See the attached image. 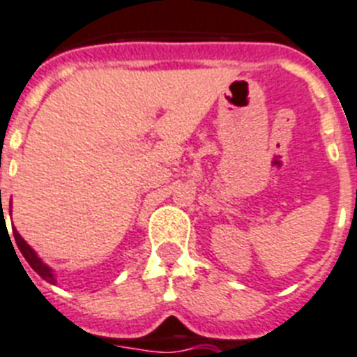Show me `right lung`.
<instances>
[{
    "mask_svg": "<svg viewBox=\"0 0 357 357\" xmlns=\"http://www.w3.org/2000/svg\"><path fill=\"white\" fill-rule=\"evenodd\" d=\"M14 239H16V245L20 247V252L23 254V257L26 259V263H29V265H31L32 268H34V271L38 272L41 278H43L45 281H49V283H52L54 285V283H56V278H54L52 271H50L49 266L45 265L43 261H41L40 257L36 256L34 250H32V248L25 243V239L17 234V230H14Z\"/></svg>",
    "mask_w": 357,
    "mask_h": 357,
    "instance_id": "1",
    "label": "right lung"
}]
</instances>
